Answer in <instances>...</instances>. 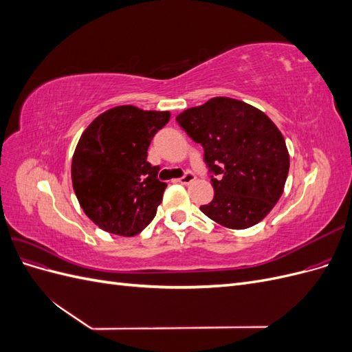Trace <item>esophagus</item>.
I'll return each mask as SVG.
<instances>
[{"label":"esophagus","instance_id":"34e87169","mask_svg":"<svg viewBox=\"0 0 352 352\" xmlns=\"http://www.w3.org/2000/svg\"><path fill=\"white\" fill-rule=\"evenodd\" d=\"M194 180H195V175L192 172H186L182 177L177 179V182L179 184H184V185H188L190 182H194Z\"/></svg>","mask_w":352,"mask_h":352}]
</instances>
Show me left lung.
Listing matches in <instances>:
<instances>
[{
    "mask_svg": "<svg viewBox=\"0 0 352 352\" xmlns=\"http://www.w3.org/2000/svg\"><path fill=\"white\" fill-rule=\"evenodd\" d=\"M204 150L214 198L199 210L229 229L257 225L279 201L289 172L282 133L258 109L233 98H211L176 117Z\"/></svg>",
    "mask_w": 352,
    "mask_h": 352,
    "instance_id": "obj_1",
    "label": "left lung"
}]
</instances>
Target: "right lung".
<instances>
[{
    "instance_id": "add662e5",
    "label": "right lung",
    "mask_w": 352,
    "mask_h": 352,
    "mask_svg": "<svg viewBox=\"0 0 352 352\" xmlns=\"http://www.w3.org/2000/svg\"><path fill=\"white\" fill-rule=\"evenodd\" d=\"M168 119V111L122 105L100 114L82 133L72 160L73 189L102 230L133 236L154 219L167 184L157 179L158 166L146 162L148 146Z\"/></svg>"
}]
</instances>
